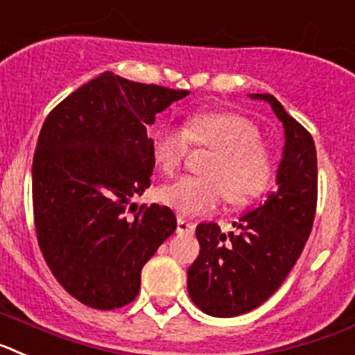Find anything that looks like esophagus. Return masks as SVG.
<instances>
[{
  "mask_svg": "<svg viewBox=\"0 0 355 355\" xmlns=\"http://www.w3.org/2000/svg\"><path fill=\"white\" fill-rule=\"evenodd\" d=\"M177 232L178 234H193L195 232V223H191L189 220L178 216L177 218Z\"/></svg>",
  "mask_w": 355,
  "mask_h": 355,
  "instance_id": "esophagus-1",
  "label": "esophagus"
}]
</instances>
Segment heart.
I'll return each mask as SVG.
<instances>
[{
  "mask_svg": "<svg viewBox=\"0 0 355 355\" xmlns=\"http://www.w3.org/2000/svg\"><path fill=\"white\" fill-rule=\"evenodd\" d=\"M207 144L218 155L205 169L207 177H184L160 187L159 198L180 214L214 211L227 196L232 205H246L261 196L275 177V159L252 121L230 112L198 114L187 128L166 123L153 134L152 153L160 171L173 177L189 144Z\"/></svg>",
  "mask_w": 355,
  "mask_h": 355,
  "instance_id": "heart-1",
  "label": "heart"
}]
</instances>
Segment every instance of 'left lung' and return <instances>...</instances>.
<instances>
[{
	"label": "left lung",
	"mask_w": 355,
	"mask_h": 355,
	"mask_svg": "<svg viewBox=\"0 0 355 355\" xmlns=\"http://www.w3.org/2000/svg\"><path fill=\"white\" fill-rule=\"evenodd\" d=\"M268 103L284 126L277 189L225 236L214 221L196 227L200 254L187 270V293L203 313L232 318L259 307L280 288L313 229L318 162L309 132L271 94H248Z\"/></svg>",
	"instance_id": "8db88e82"
}]
</instances>
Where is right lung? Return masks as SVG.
I'll return each instance as SVG.
<instances>
[{"instance_id": "right-lung-1", "label": "right lung", "mask_w": 355, "mask_h": 355, "mask_svg": "<svg viewBox=\"0 0 355 355\" xmlns=\"http://www.w3.org/2000/svg\"><path fill=\"white\" fill-rule=\"evenodd\" d=\"M187 94L107 71L42 125L32 166L37 239L55 279L85 306L130 304L143 266L177 229L166 205L125 211L150 187L155 116Z\"/></svg>"}]
</instances>
